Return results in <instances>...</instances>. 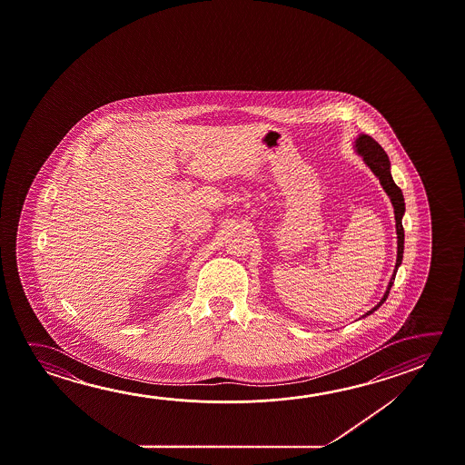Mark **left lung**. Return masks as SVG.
Listing matches in <instances>:
<instances>
[{
    "mask_svg": "<svg viewBox=\"0 0 465 465\" xmlns=\"http://www.w3.org/2000/svg\"><path fill=\"white\" fill-rule=\"evenodd\" d=\"M355 149H357V153L363 157L365 160L366 165L371 168V172H373L374 175L380 178L381 186H382V190L388 193L389 199H391V203H392V206H394V215H396V232H397V261H396V269H394V274L391 277V281H389L388 290H386V293H384V297L381 298L380 303L374 306L373 310H370V312H365L363 314V318H366L368 314H371V312H376L378 308H380L384 302H386V298L389 295V290L392 287V283H394V279H396V272L399 266H401V262H402L403 258V227H402V217L403 213H405V203H403V194L401 188L394 183V180H392V175H391V162L388 159V153H384V149L381 147L376 141H374L373 137L366 136V134H360L357 137V141H355Z\"/></svg>",
    "mask_w": 465,
    "mask_h": 465,
    "instance_id": "8db88e82",
    "label": "left lung"
}]
</instances>
